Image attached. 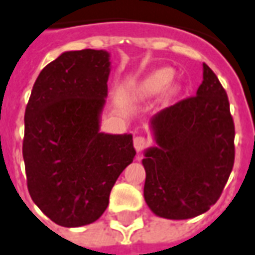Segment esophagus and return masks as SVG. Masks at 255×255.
Wrapping results in <instances>:
<instances>
[{"label": "esophagus", "instance_id": "obj_1", "mask_svg": "<svg viewBox=\"0 0 255 255\" xmlns=\"http://www.w3.org/2000/svg\"><path fill=\"white\" fill-rule=\"evenodd\" d=\"M133 146H135V150H136L137 152L143 151V150H144L147 146L146 137H143V136L135 137V139H133Z\"/></svg>", "mask_w": 255, "mask_h": 255}]
</instances>
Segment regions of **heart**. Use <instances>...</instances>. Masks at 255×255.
<instances>
[{
	"mask_svg": "<svg viewBox=\"0 0 255 255\" xmlns=\"http://www.w3.org/2000/svg\"><path fill=\"white\" fill-rule=\"evenodd\" d=\"M173 80V71L170 69H159L148 74L137 85L136 93L140 97H151L161 93L169 86Z\"/></svg>",
	"mask_w": 255,
	"mask_h": 255,
	"instance_id": "heart-1",
	"label": "heart"
}]
</instances>
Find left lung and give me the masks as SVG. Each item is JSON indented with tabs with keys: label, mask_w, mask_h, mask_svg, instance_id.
<instances>
[{
	"label": "left lung",
	"mask_w": 255,
	"mask_h": 255,
	"mask_svg": "<svg viewBox=\"0 0 255 255\" xmlns=\"http://www.w3.org/2000/svg\"><path fill=\"white\" fill-rule=\"evenodd\" d=\"M155 146L144 151V200L159 218L207 212L223 192L235 158V128L226 90L208 66L196 96L150 119Z\"/></svg>",
	"instance_id": "left-lung-1"
}]
</instances>
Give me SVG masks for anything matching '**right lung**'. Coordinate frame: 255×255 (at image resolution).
Here are the masks:
<instances>
[{
	"label": "right lung",
	"mask_w": 255,
	"mask_h": 255,
	"mask_svg": "<svg viewBox=\"0 0 255 255\" xmlns=\"http://www.w3.org/2000/svg\"><path fill=\"white\" fill-rule=\"evenodd\" d=\"M109 73L108 51H66L41 70L25 109L28 190L63 227L96 222L136 154L131 133L100 131Z\"/></svg>",
	"instance_id": "obj_1"
}]
</instances>
